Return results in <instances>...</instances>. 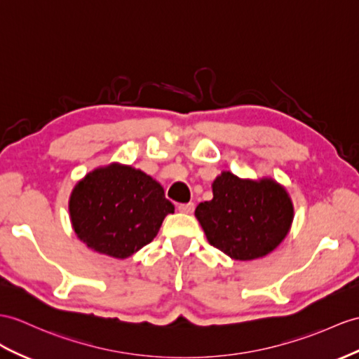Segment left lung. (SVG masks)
I'll return each instance as SVG.
<instances>
[{"instance_id":"8db88e82","label":"left lung","mask_w":359,"mask_h":359,"mask_svg":"<svg viewBox=\"0 0 359 359\" xmlns=\"http://www.w3.org/2000/svg\"><path fill=\"white\" fill-rule=\"evenodd\" d=\"M68 212L76 236L86 247L128 259L154 241L175 205L151 175L134 165L111 163L76 182Z\"/></svg>"}]
</instances>
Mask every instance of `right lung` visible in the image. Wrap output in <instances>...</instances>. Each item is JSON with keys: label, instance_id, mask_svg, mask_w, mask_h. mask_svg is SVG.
Here are the masks:
<instances>
[{"label": "right lung", "instance_id": "right-lung-1", "mask_svg": "<svg viewBox=\"0 0 359 359\" xmlns=\"http://www.w3.org/2000/svg\"><path fill=\"white\" fill-rule=\"evenodd\" d=\"M213 199L195 216L207 241L234 260H255L285 241L294 219L292 201L273 178H239L224 170L212 184Z\"/></svg>", "mask_w": 359, "mask_h": 359}]
</instances>
